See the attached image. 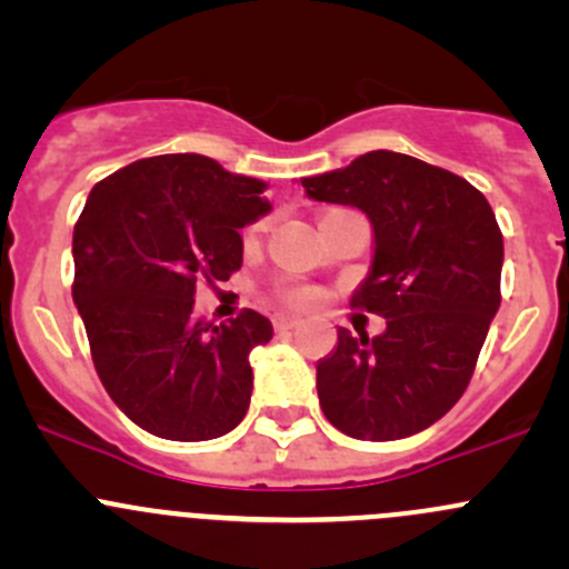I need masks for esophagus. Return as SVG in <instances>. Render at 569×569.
Masks as SVG:
<instances>
[{
  "label": "esophagus",
  "mask_w": 569,
  "mask_h": 569,
  "mask_svg": "<svg viewBox=\"0 0 569 569\" xmlns=\"http://www.w3.org/2000/svg\"><path fill=\"white\" fill-rule=\"evenodd\" d=\"M272 321H274V330H295V327L300 325V319L289 317V313H278Z\"/></svg>",
  "instance_id": "obj_1"
}]
</instances>
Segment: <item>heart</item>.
Returning <instances> with one entry per match:
<instances>
[{"label":"heart","mask_w":569,"mask_h":569,"mask_svg":"<svg viewBox=\"0 0 569 569\" xmlns=\"http://www.w3.org/2000/svg\"><path fill=\"white\" fill-rule=\"evenodd\" d=\"M286 300L295 302V306H308V302L317 300V295L311 289H291L286 291Z\"/></svg>","instance_id":"heart-1"}]
</instances>
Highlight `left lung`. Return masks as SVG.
I'll list each match as a JSON object with an SVG mask.
<instances>
[{
    "label": "left lung",
    "instance_id": "left-lung-1",
    "mask_svg": "<svg viewBox=\"0 0 569 569\" xmlns=\"http://www.w3.org/2000/svg\"><path fill=\"white\" fill-rule=\"evenodd\" d=\"M319 203L371 222V267L352 306L386 319L317 363L327 421L358 440H399L446 416L468 388L501 306L503 237L485 194L460 176L393 151L300 178Z\"/></svg>",
    "mask_w": 569,
    "mask_h": 569
}]
</instances>
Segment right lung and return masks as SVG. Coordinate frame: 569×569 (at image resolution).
I'll use <instances>...</instances> for the list:
<instances>
[{
    "mask_svg": "<svg viewBox=\"0 0 569 569\" xmlns=\"http://www.w3.org/2000/svg\"><path fill=\"white\" fill-rule=\"evenodd\" d=\"M267 181L200 153L140 159L96 183L73 228V302L96 371L140 429L198 443L239 427L250 352L272 321L194 317L198 280L242 267L239 228L272 211Z\"/></svg>",
    "mask_w": 569,
    "mask_h": 569,
    "instance_id": "add662e5",
    "label": "right lung"
}]
</instances>
